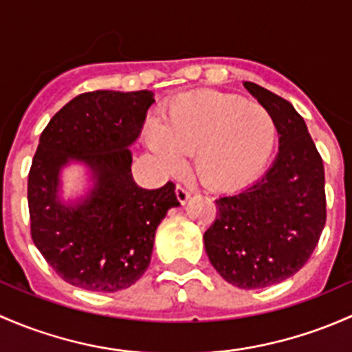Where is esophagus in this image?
I'll return each mask as SVG.
<instances>
[{"mask_svg":"<svg viewBox=\"0 0 352 352\" xmlns=\"http://www.w3.org/2000/svg\"><path fill=\"white\" fill-rule=\"evenodd\" d=\"M176 197H177V200H179L184 205V203L188 201V198L191 197V191L188 190L186 186H183V184H177V186H176Z\"/></svg>","mask_w":352,"mask_h":352,"instance_id":"obj_1","label":"esophagus"}]
</instances>
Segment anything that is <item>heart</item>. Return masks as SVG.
Instances as JSON below:
<instances>
[{
  "label": "heart",
  "instance_id": "heart-1",
  "mask_svg": "<svg viewBox=\"0 0 352 352\" xmlns=\"http://www.w3.org/2000/svg\"><path fill=\"white\" fill-rule=\"evenodd\" d=\"M274 142L276 123L263 104L217 91L176 96L166 123L149 126L151 147L169 168L181 164L184 152H195V173L213 190H234L254 179Z\"/></svg>",
  "mask_w": 352,
  "mask_h": 352
}]
</instances>
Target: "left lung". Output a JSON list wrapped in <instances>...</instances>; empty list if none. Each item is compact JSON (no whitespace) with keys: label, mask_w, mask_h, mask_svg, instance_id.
Segmentation results:
<instances>
[{"label":"left lung","mask_w":352,"mask_h":352,"mask_svg":"<svg viewBox=\"0 0 352 352\" xmlns=\"http://www.w3.org/2000/svg\"><path fill=\"white\" fill-rule=\"evenodd\" d=\"M244 86L273 115L280 152L254 184L215 200L219 212L203 242L223 280L256 289L281 283L305 266L327 212L324 162L303 118L263 86Z\"/></svg>","instance_id":"1"}]
</instances>
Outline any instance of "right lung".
<instances>
[{
	"label": "right lung",
	"mask_w": 352,
	"mask_h": 352,
	"mask_svg": "<svg viewBox=\"0 0 352 352\" xmlns=\"http://www.w3.org/2000/svg\"><path fill=\"white\" fill-rule=\"evenodd\" d=\"M154 93L89 91L60 108L38 140L28 173L34 244L64 281L89 292H118L149 267L155 229L179 206L175 183L144 190L132 176V146ZM69 160L92 169L96 186L76 206L56 197Z\"/></svg>",
	"instance_id": "add662e5"
}]
</instances>
